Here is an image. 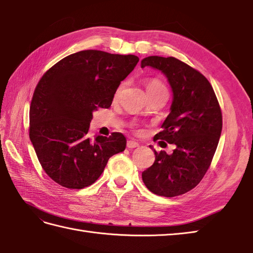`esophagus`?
<instances>
[{"instance_id":"1","label":"esophagus","mask_w":253,"mask_h":253,"mask_svg":"<svg viewBox=\"0 0 253 253\" xmlns=\"http://www.w3.org/2000/svg\"><path fill=\"white\" fill-rule=\"evenodd\" d=\"M139 147V143L133 141V140H128L127 141V148L128 149H135V148H138Z\"/></svg>"}]
</instances>
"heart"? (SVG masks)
Returning a JSON list of instances; mask_svg holds the SVG:
<instances>
[{"label": "heart", "mask_w": 253, "mask_h": 253, "mask_svg": "<svg viewBox=\"0 0 253 253\" xmlns=\"http://www.w3.org/2000/svg\"><path fill=\"white\" fill-rule=\"evenodd\" d=\"M123 89H124V84H120V87L117 88L116 92H115V94H114V98H117V96L121 94ZM146 89H147L148 94L157 93V92H160V91H168V90H166L165 84H164L162 82H161V80L155 79V78L149 80V82H148L147 84H146Z\"/></svg>", "instance_id": "obj_1"}]
</instances>
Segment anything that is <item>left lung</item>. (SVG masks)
<instances>
[{
    "instance_id": "left-lung-1",
    "label": "left lung",
    "mask_w": 253,
    "mask_h": 253,
    "mask_svg": "<svg viewBox=\"0 0 253 253\" xmlns=\"http://www.w3.org/2000/svg\"><path fill=\"white\" fill-rule=\"evenodd\" d=\"M165 74L173 90L170 113L154 141L175 144L171 154L157 152L153 165L142 171L148 189L158 196L176 197L193 189L206 175L222 132V111L209 80L177 58L149 56L141 67Z\"/></svg>"
}]
</instances>
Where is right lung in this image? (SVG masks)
Masks as SVG:
<instances>
[{"label": "right lung", "mask_w": 253, "mask_h": 253, "mask_svg": "<svg viewBox=\"0 0 253 253\" xmlns=\"http://www.w3.org/2000/svg\"><path fill=\"white\" fill-rule=\"evenodd\" d=\"M139 62L136 55L84 50L43 74L30 103L29 137L47 176L69 189L99 178L107 161L126 148L121 132L89 136L92 113L109 109L116 90Z\"/></svg>", "instance_id": "obj_1"}]
</instances>
